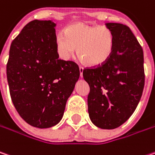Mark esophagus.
Returning a JSON list of instances; mask_svg holds the SVG:
<instances>
[{
  "label": "esophagus",
  "instance_id": "34e87169",
  "mask_svg": "<svg viewBox=\"0 0 155 155\" xmlns=\"http://www.w3.org/2000/svg\"><path fill=\"white\" fill-rule=\"evenodd\" d=\"M83 68H82V67H80V68H79V70H80V76H81V77L82 78V76H83Z\"/></svg>",
  "mask_w": 155,
  "mask_h": 155
}]
</instances>
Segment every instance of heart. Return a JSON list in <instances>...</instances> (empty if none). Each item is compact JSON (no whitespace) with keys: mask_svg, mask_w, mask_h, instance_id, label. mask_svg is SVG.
Here are the masks:
<instances>
[{"mask_svg":"<svg viewBox=\"0 0 155 155\" xmlns=\"http://www.w3.org/2000/svg\"><path fill=\"white\" fill-rule=\"evenodd\" d=\"M57 49L64 59L78 55L90 67H99L110 59L114 49V36L106 27L76 23L69 25L65 34L57 37Z\"/></svg>","mask_w":155,"mask_h":155,"instance_id":"obj_1","label":"heart"}]
</instances>
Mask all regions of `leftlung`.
<instances>
[{"instance_id":"obj_1","label":"left lung","mask_w":155,"mask_h":155,"mask_svg":"<svg viewBox=\"0 0 155 155\" xmlns=\"http://www.w3.org/2000/svg\"><path fill=\"white\" fill-rule=\"evenodd\" d=\"M114 36V49L104 64L83 70L89 85L87 110L90 120L102 129L123 124L140 103L145 85L144 54L130 28L108 23Z\"/></svg>"}]
</instances>
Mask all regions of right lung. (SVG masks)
Listing matches in <instances>:
<instances>
[{
    "instance_id": "right-lung-1",
    "label": "right lung",
    "mask_w": 155,
    "mask_h": 155,
    "mask_svg": "<svg viewBox=\"0 0 155 155\" xmlns=\"http://www.w3.org/2000/svg\"><path fill=\"white\" fill-rule=\"evenodd\" d=\"M56 23L33 20L11 43L7 63L9 93L15 110L34 127L61 120L80 77L76 63L59 59Z\"/></svg>"
}]
</instances>
